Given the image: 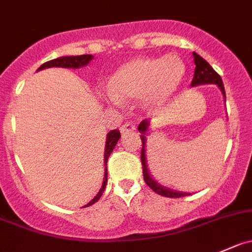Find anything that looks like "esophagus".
I'll use <instances>...</instances> for the list:
<instances>
[{
    "mask_svg": "<svg viewBox=\"0 0 252 252\" xmlns=\"http://www.w3.org/2000/svg\"><path fill=\"white\" fill-rule=\"evenodd\" d=\"M121 131L122 134H129L131 133V131H135V126L131 124L130 122H126V123H124L123 126H121Z\"/></svg>",
    "mask_w": 252,
    "mask_h": 252,
    "instance_id": "34e87169",
    "label": "esophagus"
}]
</instances>
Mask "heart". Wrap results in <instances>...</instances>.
Segmentation results:
<instances>
[{
	"instance_id": "heart-1",
	"label": "heart",
	"mask_w": 252,
	"mask_h": 252,
	"mask_svg": "<svg viewBox=\"0 0 252 252\" xmlns=\"http://www.w3.org/2000/svg\"><path fill=\"white\" fill-rule=\"evenodd\" d=\"M185 74V64L176 55L136 59L114 74L109 98L113 102H118L119 97L144 98L148 106L158 108L175 96Z\"/></svg>"
}]
</instances>
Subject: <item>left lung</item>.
Masks as SVG:
<instances>
[{
	"instance_id": "1",
	"label": "left lung",
	"mask_w": 252,
	"mask_h": 252,
	"mask_svg": "<svg viewBox=\"0 0 252 252\" xmlns=\"http://www.w3.org/2000/svg\"><path fill=\"white\" fill-rule=\"evenodd\" d=\"M194 58V64H196V67H194V76L193 80H192L191 86H197V85H204V84H214L220 89V91L223 92L224 97H225V90H224L223 81H221V77L219 76L218 72L211 66V65L204 60L202 56H199L197 53H193ZM149 126L148 119H144L140 124H139L138 129L141 133V143H143V146H141V165H143V175H144V181H145L146 185L153 189L154 192H156L158 194L163 197H168V198H180V197H186L188 196V193H183V192H176L171 191V189H167V188L162 187L158 183H156L153 178L150 177V175L148 173V168H146V161H145V131Z\"/></svg>"
}]
</instances>
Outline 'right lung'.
<instances>
[{"mask_svg": "<svg viewBox=\"0 0 252 252\" xmlns=\"http://www.w3.org/2000/svg\"><path fill=\"white\" fill-rule=\"evenodd\" d=\"M92 59H94V56L89 55V54H86V55H79V56H63V58H58V59H54V60L46 61V63H44V64L41 65L38 70L46 69V67H66V69H77V67L85 66V65L89 64ZM119 138H121V133H119L118 129H114V130L109 131V133L107 134L106 149H104V168H106V171H104L103 185H102V188L99 189V192L97 193V196L94 197V198L92 199L89 204H86L85 207H89V206H91V204L96 203V202L101 198V196H102V193L104 192V189H106L107 175H108V173H107V167H106L107 161H108L109 155H111L112 151H113L116 144L118 143Z\"/></svg>", "mask_w": 252, "mask_h": 252, "instance_id": "right-lung-1", "label": "right lung"}]
</instances>
